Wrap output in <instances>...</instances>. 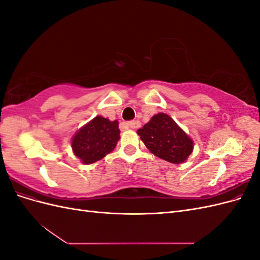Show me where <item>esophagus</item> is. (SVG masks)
<instances>
[{
  "label": "esophagus",
  "instance_id": "1",
  "mask_svg": "<svg viewBox=\"0 0 260 260\" xmlns=\"http://www.w3.org/2000/svg\"><path fill=\"white\" fill-rule=\"evenodd\" d=\"M127 127L131 129H139L141 127V123L139 121H131V122H125L124 123Z\"/></svg>",
  "mask_w": 260,
  "mask_h": 260
}]
</instances>
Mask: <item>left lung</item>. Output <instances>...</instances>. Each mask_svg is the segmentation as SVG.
Returning a JSON list of instances; mask_svg holds the SVG:
<instances>
[{"label": "left lung", "mask_w": 260, "mask_h": 260, "mask_svg": "<svg viewBox=\"0 0 260 260\" xmlns=\"http://www.w3.org/2000/svg\"><path fill=\"white\" fill-rule=\"evenodd\" d=\"M137 132L149 151L171 164L183 162L193 151V141L166 114L153 116Z\"/></svg>", "instance_id": "8db88e82"}]
</instances>
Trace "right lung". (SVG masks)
<instances>
[{"instance_id": "add662e5", "label": "right lung", "mask_w": 260, "mask_h": 260, "mask_svg": "<svg viewBox=\"0 0 260 260\" xmlns=\"http://www.w3.org/2000/svg\"><path fill=\"white\" fill-rule=\"evenodd\" d=\"M119 135L117 120L98 116L75 135L72 143L74 153L83 164H93L113 151Z\"/></svg>"}]
</instances>
